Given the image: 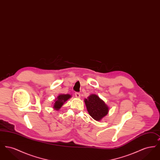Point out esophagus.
Here are the masks:
<instances>
[{
	"mask_svg": "<svg viewBox=\"0 0 160 160\" xmlns=\"http://www.w3.org/2000/svg\"><path fill=\"white\" fill-rule=\"evenodd\" d=\"M75 97L77 98H79L80 97V94L78 92H76L75 93Z\"/></svg>",
	"mask_w": 160,
	"mask_h": 160,
	"instance_id": "esophagus-1",
	"label": "esophagus"
}]
</instances>
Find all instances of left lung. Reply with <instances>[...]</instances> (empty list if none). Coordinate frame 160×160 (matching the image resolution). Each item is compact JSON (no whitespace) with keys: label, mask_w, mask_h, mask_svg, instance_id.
Returning <instances> with one entry per match:
<instances>
[{"label":"left lung","mask_w":160,"mask_h":160,"mask_svg":"<svg viewBox=\"0 0 160 160\" xmlns=\"http://www.w3.org/2000/svg\"><path fill=\"white\" fill-rule=\"evenodd\" d=\"M84 101L89 114L94 120L100 121L108 114L109 107L98 95L91 94Z\"/></svg>","instance_id":"obj_1"}]
</instances>
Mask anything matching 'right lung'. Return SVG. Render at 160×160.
Listing matches in <instances>:
<instances>
[{"label": "right lung", "instance_id": "1", "mask_svg": "<svg viewBox=\"0 0 160 160\" xmlns=\"http://www.w3.org/2000/svg\"><path fill=\"white\" fill-rule=\"evenodd\" d=\"M71 98V95L69 94H60L58 96V97L54 99V102L53 103V108L54 110H59L61 107L63 105V104L68 101V99Z\"/></svg>", "mask_w": 160, "mask_h": 160}]
</instances>
